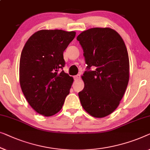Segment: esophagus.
I'll return each mask as SVG.
<instances>
[{"instance_id":"esophagus-1","label":"esophagus","mask_w":150,"mask_h":150,"mask_svg":"<svg viewBox=\"0 0 150 150\" xmlns=\"http://www.w3.org/2000/svg\"><path fill=\"white\" fill-rule=\"evenodd\" d=\"M80 76L79 74L75 76H74V80H79L80 79Z\"/></svg>"}]
</instances>
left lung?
Returning a JSON list of instances; mask_svg holds the SVG:
<instances>
[{
  "mask_svg": "<svg viewBox=\"0 0 150 150\" xmlns=\"http://www.w3.org/2000/svg\"><path fill=\"white\" fill-rule=\"evenodd\" d=\"M76 39L83 49L87 69L79 93L84 110L95 118H103L118 108L129 80V59L123 39L110 28H93Z\"/></svg>",
  "mask_w": 150,
  "mask_h": 150,
  "instance_id": "obj_1",
  "label": "left lung"
}]
</instances>
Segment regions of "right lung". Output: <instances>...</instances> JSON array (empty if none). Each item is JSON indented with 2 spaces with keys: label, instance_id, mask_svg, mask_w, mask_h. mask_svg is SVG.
I'll list each match as a JSON object with an SVG mask.
<instances>
[{
  "label": "right lung",
  "instance_id": "right-lung-1",
  "mask_svg": "<svg viewBox=\"0 0 150 150\" xmlns=\"http://www.w3.org/2000/svg\"><path fill=\"white\" fill-rule=\"evenodd\" d=\"M74 31L41 30L28 38L19 62V83L30 105L44 116L62 110L73 77L64 71V51L74 38Z\"/></svg>",
  "mask_w": 150,
  "mask_h": 150
}]
</instances>
